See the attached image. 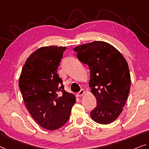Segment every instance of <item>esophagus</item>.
<instances>
[{"mask_svg":"<svg viewBox=\"0 0 149 149\" xmlns=\"http://www.w3.org/2000/svg\"><path fill=\"white\" fill-rule=\"evenodd\" d=\"M84 89H81V91H79V92L77 94V96L78 97H82V96L84 95Z\"/></svg>","mask_w":149,"mask_h":149,"instance_id":"obj_1","label":"esophagus"}]
</instances>
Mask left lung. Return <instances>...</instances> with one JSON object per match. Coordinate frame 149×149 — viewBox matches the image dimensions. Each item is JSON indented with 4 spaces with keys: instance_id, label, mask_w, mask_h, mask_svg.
I'll return each mask as SVG.
<instances>
[{
    "instance_id": "left-lung-1",
    "label": "left lung",
    "mask_w": 149,
    "mask_h": 149,
    "mask_svg": "<svg viewBox=\"0 0 149 149\" xmlns=\"http://www.w3.org/2000/svg\"><path fill=\"white\" fill-rule=\"evenodd\" d=\"M74 51L91 71L89 86L97 103L91 112V118L99 124L111 123L123 111L129 94L130 76L127 62L113 46L102 41L79 45Z\"/></svg>"
}]
</instances>
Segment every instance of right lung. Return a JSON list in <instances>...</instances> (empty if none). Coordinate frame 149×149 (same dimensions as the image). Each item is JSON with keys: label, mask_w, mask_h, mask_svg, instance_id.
I'll use <instances>...</instances> for the list:
<instances>
[{"label": "right lung", "mask_w": 149, "mask_h": 149, "mask_svg": "<svg viewBox=\"0 0 149 149\" xmlns=\"http://www.w3.org/2000/svg\"><path fill=\"white\" fill-rule=\"evenodd\" d=\"M67 47L51 46L32 53L22 67L19 86L30 114L41 127L54 130L69 119L76 98L65 91L57 74Z\"/></svg>", "instance_id": "right-lung-1"}]
</instances>
